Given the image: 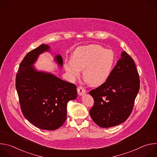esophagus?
<instances>
[{
    "label": "esophagus",
    "instance_id": "1",
    "mask_svg": "<svg viewBox=\"0 0 157 157\" xmlns=\"http://www.w3.org/2000/svg\"><path fill=\"white\" fill-rule=\"evenodd\" d=\"M77 91H78V94L79 96H82L86 93V89L82 86H78L77 88Z\"/></svg>",
    "mask_w": 157,
    "mask_h": 157
}]
</instances>
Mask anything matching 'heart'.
I'll return each mask as SVG.
<instances>
[{
  "label": "heart",
  "mask_w": 157,
  "mask_h": 157,
  "mask_svg": "<svg viewBox=\"0 0 157 157\" xmlns=\"http://www.w3.org/2000/svg\"><path fill=\"white\" fill-rule=\"evenodd\" d=\"M115 63V56L110 50L99 44L78 47L72 59L66 60L64 68L71 80H75L82 69V75L93 86L105 83L110 77Z\"/></svg>",
  "instance_id": "1"
}]
</instances>
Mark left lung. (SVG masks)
<instances>
[{
    "mask_svg": "<svg viewBox=\"0 0 157 157\" xmlns=\"http://www.w3.org/2000/svg\"><path fill=\"white\" fill-rule=\"evenodd\" d=\"M139 89L135 62L123 52L107 81L89 93L94 101L89 110L91 119L104 128L124 122L132 113Z\"/></svg>",
    "mask_w": 157,
    "mask_h": 157,
    "instance_id": "obj_1",
    "label": "left lung"
}]
</instances>
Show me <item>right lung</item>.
I'll use <instances>...</instances> for the list:
<instances>
[{
  "label": "right lung",
  "instance_id": "1",
  "mask_svg": "<svg viewBox=\"0 0 157 157\" xmlns=\"http://www.w3.org/2000/svg\"><path fill=\"white\" fill-rule=\"evenodd\" d=\"M50 48L42 44L26 55L17 73L15 86L24 117L41 129L54 130L65 122L67 104L76 98L77 90L74 84L34 68L38 56ZM55 61L63 66L61 55H56Z\"/></svg>",
  "mask_w": 157,
  "mask_h": 157
}]
</instances>
